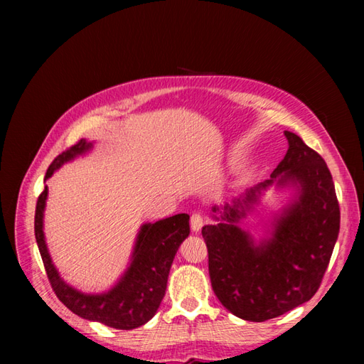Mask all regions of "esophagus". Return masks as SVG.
Masks as SVG:
<instances>
[{
    "mask_svg": "<svg viewBox=\"0 0 364 364\" xmlns=\"http://www.w3.org/2000/svg\"><path fill=\"white\" fill-rule=\"evenodd\" d=\"M203 223H205V220H203L202 214L196 213V214L191 215V228H192V231H194V233H198V231L202 230Z\"/></svg>",
    "mask_w": 364,
    "mask_h": 364,
    "instance_id": "34e87169",
    "label": "esophagus"
}]
</instances>
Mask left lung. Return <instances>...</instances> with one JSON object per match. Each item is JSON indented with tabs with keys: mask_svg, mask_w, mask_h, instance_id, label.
Here are the masks:
<instances>
[{
	"mask_svg": "<svg viewBox=\"0 0 364 364\" xmlns=\"http://www.w3.org/2000/svg\"><path fill=\"white\" fill-rule=\"evenodd\" d=\"M289 149L270 180L247 189L222 208L214 225L202 230L211 286L237 318L264 322L310 300L319 289L339 233V205L326 161L301 139L284 131ZM294 186L298 198L276 220L259 245L237 225L272 186Z\"/></svg>",
	"mask_w": 364,
	"mask_h": 364,
	"instance_id": "left-lung-1",
	"label": "left lung"
}]
</instances>
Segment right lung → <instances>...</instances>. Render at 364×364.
Returning <instances> with one entry per match:
<instances>
[{
  "mask_svg": "<svg viewBox=\"0 0 364 364\" xmlns=\"http://www.w3.org/2000/svg\"><path fill=\"white\" fill-rule=\"evenodd\" d=\"M90 149L92 144L86 142V139H81L80 142L54 158L46 170L45 180H48L65 162ZM46 196H48V188L45 186L37 198L34 233L46 275L58 299L80 318L102 322L117 330H133L149 322L158 311L166 294L170 266L178 247L189 236V215L176 214L154 223H145L137 235L131 264L119 283L103 294H84L68 286L51 262L43 236Z\"/></svg>",
  "mask_w": 364,
  "mask_h": 364,
  "instance_id": "add662e5",
  "label": "right lung"
}]
</instances>
